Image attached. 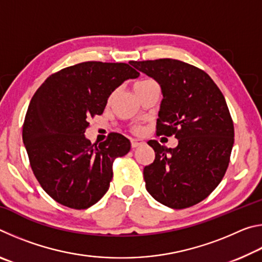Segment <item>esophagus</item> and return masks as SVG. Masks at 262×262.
Here are the masks:
<instances>
[{
  "mask_svg": "<svg viewBox=\"0 0 262 262\" xmlns=\"http://www.w3.org/2000/svg\"><path fill=\"white\" fill-rule=\"evenodd\" d=\"M145 143L143 140H140V139H133L132 140V148L135 149V148H139L142 147Z\"/></svg>",
  "mask_w": 262,
  "mask_h": 262,
  "instance_id": "obj_1",
  "label": "esophagus"
}]
</instances>
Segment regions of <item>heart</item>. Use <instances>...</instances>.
<instances>
[{
  "label": "heart",
  "mask_w": 262,
  "mask_h": 262,
  "mask_svg": "<svg viewBox=\"0 0 262 262\" xmlns=\"http://www.w3.org/2000/svg\"><path fill=\"white\" fill-rule=\"evenodd\" d=\"M151 83H155V82L154 81H150V79H144V81H141L139 83H136L135 90H136V89L142 88V86H145V85H148V84H151Z\"/></svg>",
  "instance_id": "obj_1"
}]
</instances>
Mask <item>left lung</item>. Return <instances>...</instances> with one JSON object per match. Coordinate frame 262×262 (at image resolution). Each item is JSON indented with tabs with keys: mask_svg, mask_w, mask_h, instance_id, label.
Returning a JSON list of instances; mask_svg holds the SVG:
<instances>
[{
	"mask_svg": "<svg viewBox=\"0 0 262 262\" xmlns=\"http://www.w3.org/2000/svg\"><path fill=\"white\" fill-rule=\"evenodd\" d=\"M162 89L157 134L178 139L176 148L148 144L155 161L143 170L149 194L172 209L196 205L225 174L234 129L227 101L203 70L173 59L130 61Z\"/></svg>",
	"mask_w": 262,
	"mask_h": 262,
	"instance_id": "left-lung-1",
	"label": "left lung"
}]
</instances>
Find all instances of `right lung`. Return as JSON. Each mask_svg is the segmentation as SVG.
<instances>
[{
    "mask_svg": "<svg viewBox=\"0 0 262 262\" xmlns=\"http://www.w3.org/2000/svg\"><path fill=\"white\" fill-rule=\"evenodd\" d=\"M139 75L127 63L88 61L51 75L35 91L23 142L35 178L56 202L86 209L108 190L113 161L129 152L130 141L112 133L91 144L84 133L115 89Z\"/></svg>",
    "mask_w": 262,
    "mask_h": 262,
    "instance_id": "add662e5",
    "label": "right lung"
}]
</instances>
